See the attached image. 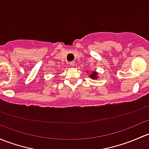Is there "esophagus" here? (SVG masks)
<instances>
[{"instance_id": "obj_1", "label": "esophagus", "mask_w": 149, "mask_h": 149, "mask_svg": "<svg viewBox=\"0 0 149 149\" xmlns=\"http://www.w3.org/2000/svg\"><path fill=\"white\" fill-rule=\"evenodd\" d=\"M69 64H70V67H73V65H75V62L74 61H70Z\"/></svg>"}]
</instances>
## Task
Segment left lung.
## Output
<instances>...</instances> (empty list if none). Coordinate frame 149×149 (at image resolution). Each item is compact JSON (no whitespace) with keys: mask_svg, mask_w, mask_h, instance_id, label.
Listing matches in <instances>:
<instances>
[{"mask_svg":"<svg viewBox=\"0 0 149 149\" xmlns=\"http://www.w3.org/2000/svg\"><path fill=\"white\" fill-rule=\"evenodd\" d=\"M97 75H98V73L93 71V72H92V73H91L90 77L91 78V79H96L97 78H98V77H97Z\"/></svg>","mask_w":149,"mask_h":149,"instance_id":"obj_1","label":"left lung"}]
</instances>
